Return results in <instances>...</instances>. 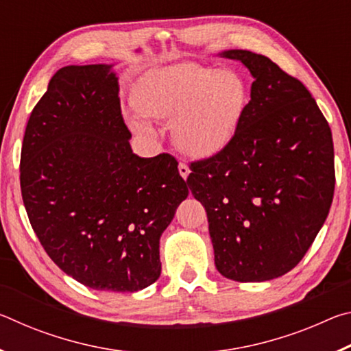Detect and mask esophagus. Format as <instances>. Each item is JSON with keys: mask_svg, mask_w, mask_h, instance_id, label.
Listing matches in <instances>:
<instances>
[{"mask_svg": "<svg viewBox=\"0 0 351 351\" xmlns=\"http://www.w3.org/2000/svg\"><path fill=\"white\" fill-rule=\"evenodd\" d=\"M178 170H180V175L184 178V180H187V176L190 173L189 165L186 162H180V165H178Z\"/></svg>", "mask_w": 351, "mask_h": 351, "instance_id": "obj_1", "label": "esophagus"}]
</instances>
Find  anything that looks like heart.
<instances>
[{"label":"heart","mask_w":351,"mask_h":351,"mask_svg":"<svg viewBox=\"0 0 351 351\" xmlns=\"http://www.w3.org/2000/svg\"><path fill=\"white\" fill-rule=\"evenodd\" d=\"M139 112L171 122L176 145L192 156H212L235 138L247 105V90L239 74L198 63H178L147 77L136 96ZM136 133L153 136L150 122L128 117Z\"/></svg>","instance_id":"obj_1"}]
</instances>
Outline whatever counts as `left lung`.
<instances>
[{
	"mask_svg": "<svg viewBox=\"0 0 351 351\" xmlns=\"http://www.w3.org/2000/svg\"><path fill=\"white\" fill-rule=\"evenodd\" d=\"M254 77L232 142L190 164L193 197L204 206L215 266L237 282L287 274L304 258L335 193L331 130L304 83L268 57L230 49Z\"/></svg>",
	"mask_w": 351,
	"mask_h": 351,
	"instance_id": "1",
	"label": "left lung"
}]
</instances>
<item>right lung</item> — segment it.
<instances>
[{"label": "right lung", "mask_w": 351, "mask_h": 351, "mask_svg": "<svg viewBox=\"0 0 351 351\" xmlns=\"http://www.w3.org/2000/svg\"><path fill=\"white\" fill-rule=\"evenodd\" d=\"M111 66L52 75L27 121L20 184L58 268L93 289L134 293L161 276L159 239L189 189L171 154L133 153Z\"/></svg>", "instance_id": "obj_1"}]
</instances>
